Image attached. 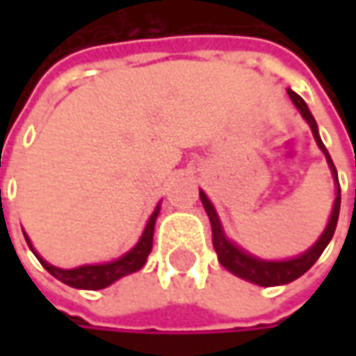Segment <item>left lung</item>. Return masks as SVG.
Listing matches in <instances>:
<instances>
[{
	"label": "left lung",
	"instance_id": "1",
	"mask_svg": "<svg viewBox=\"0 0 356 356\" xmlns=\"http://www.w3.org/2000/svg\"><path fill=\"white\" fill-rule=\"evenodd\" d=\"M293 105L299 108V113L303 115V119L309 123L312 131H314V138L320 146V150L325 154V161L330 165V171H332V177L336 181V200H334V208H332V214H330V220H327V227L325 231L321 233V237L307 249L305 253H301L299 257H291V259H282V261H268V259H259L255 255H251L248 251H243L241 248H237L231 239H227L225 231H222V225L218 220V214L212 206V202L208 200V195L204 191H200V200L206 208V214L210 218V225H212V245L218 253V261L229 270L233 272L235 276L249 280L253 284H259V286H278V284H289L293 280H297L299 276H303L323 253L325 245L330 243V239L334 237V231H336V225H338V214H340V183H338V173H336V167L321 142L320 134H318V123L312 115L309 107L305 105V101L293 92V90H286Z\"/></svg>",
	"mask_w": 356,
	"mask_h": 356
}]
</instances>
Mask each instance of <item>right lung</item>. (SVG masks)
Here are the masks:
<instances>
[{"instance_id": "right-lung-1", "label": "right lung", "mask_w": 356, "mask_h": 356, "mask_svg": "<svg viewBox=\"0 0 356 356\" xmlns=\"http://www.w3.org/2000/svg\"><path fill=\"white\" fill-rule=\"evenodd\" d=\"M159 210H161V204L154 208L152 216L148 218V225H146V229H144L140 241L136 243V248L129 249V251H127L125 255H121L119 259H113V261H107V264L80 266V268H72V270L55 268V266H51L49 261H44V259L36 253L35 248H33V243H31V239L26 237V233H24V237H26L29 248L33 249V253L36 255V259L42 264V268H44L51 276H55L57 280H61L63 284L74 286V289L99 291V289H105V286L113 284L115 280H119V278H123V276H127V274L138 272V270L146 264V259H148V255H150V251H152L154 222H156Z\"/></svg>"}]
</instances>
